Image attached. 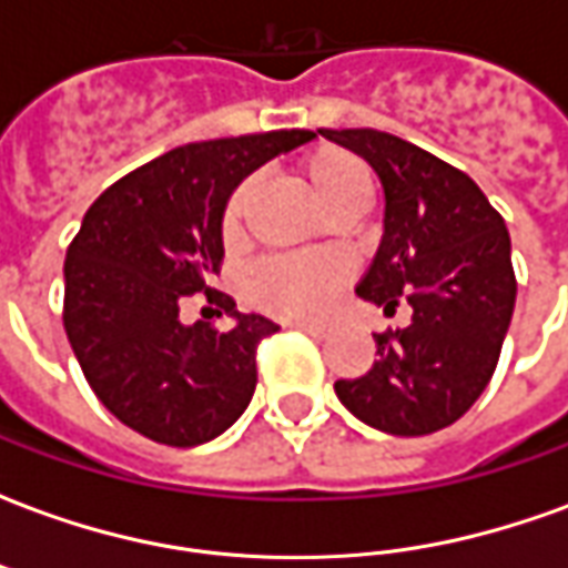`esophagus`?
Returning a JSON list of instances; mask_svg holds the SVG:
<instances>
[{"instance_id": "obj_1", "label": "esophagus", "mask_w": 568, "mask_h": 568, "mask_svg": "<svg viewBox=\"0 0 568 568\" xmlns=\"http://www.w3.org/2000/svg\"><path fill=\"white\" fill-rule=\"evenodd\" d=\"M285 325H288V328H297V332L313 334V337H325V334L332 332L328 325H320V322H301V320H295V322H285Z\"/></svg>"}]
</instances>
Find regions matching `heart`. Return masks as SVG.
<instances>
[{
    "instance_id": "obj_1",
    "label": "heart",
    "mask_w": 568,
    "mask_h": 568,
    "mask_svg": "<svg viewBox=\"0 0 568 568\" xmlns=\"http://www.w3.org/2000/svg\"><path fill=\"white\" fill-rule=\"evenodd\" d=\"M304 182L322 212L346 203H368L371 175L362 163L341 149H320L304 161ZM248 185L236 187L224 206V234H236L246 206ZM341 283V267L328 258H276L258 264L248 276V297L258 307L288 320H313L332 301Z\"/></svg>"
}]
</instances>
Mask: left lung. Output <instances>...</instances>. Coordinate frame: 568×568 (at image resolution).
Returning <instances> with one entry per match:
<instances>
[{"label": "left lung", "instance_id": "1", "mask_svg": "<svg viewBox=\"0 0 568 568\" xmlns=\"http://www.w3.org/2000/svg\"><path fill=\"white\" fill-rule=\"evenodd\" d=\"M368 163L383 187V236L356 295L405 328L374 334L368 374L337 381L341 405L386 435L450 426L487 389L508 334L517 283L511 236L484 191L435 154L381 130H320Z\"/></svg>", "mask_w": 568, "mask_h": 568}]
</instances>
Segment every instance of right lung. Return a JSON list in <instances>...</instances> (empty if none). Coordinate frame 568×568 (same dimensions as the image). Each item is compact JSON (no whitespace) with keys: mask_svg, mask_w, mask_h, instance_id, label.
I'll return each instance as SVG.
<instances>
[{"mask_svg":"<svg viewBox=\"0 0 568 568\" xmlns=\"http://www.w3.org/2000/svg\"><path fill=\"white\" fill-rule=\"evenodd\" d=\"M316 136L273 130L191 142L105 187L84 212L63 264V325L97 398L124 426L170 447H197L243 417L255 349L280 325L240 313L231 332L185 325L179 304L206 288L224 255V206L240 182Z\"/></svg>","mask_w":568,"mask_h":568,"instance_id":"1","label":"right lung"}]
</instances>
